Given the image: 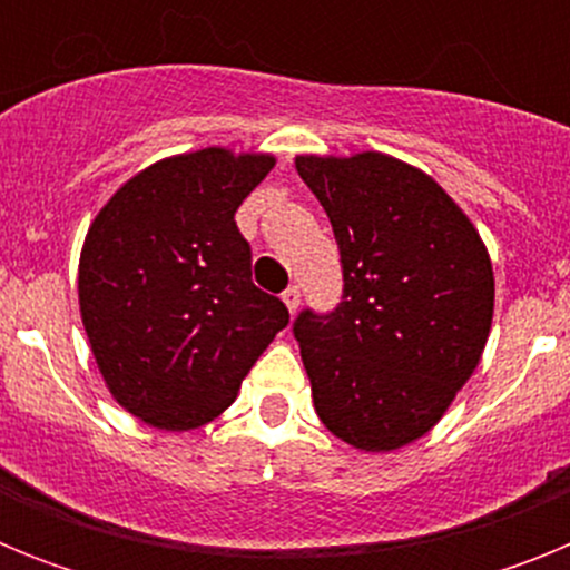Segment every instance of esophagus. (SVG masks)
<instances>
[{"mask_svg": "<svg viewBox=\"0 0 570 570\" xmlns=\"http://www.w3.org/2000/svg\"><path fill=\"white\" fill-rule=\"evenodd\" d=\"M282 302H285V308H288L291 314H296V308H299V288L291 285V288L282 294Z\"/></svg>", "mask_w": 570, "mask_h": 570, "instance_id": "34e87169", "label": "esophagus"}]
</instances>
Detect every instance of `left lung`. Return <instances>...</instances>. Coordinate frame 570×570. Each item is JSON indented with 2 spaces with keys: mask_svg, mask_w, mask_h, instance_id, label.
I'll use <instances>...</instances> for the list:
<instances>
[{
  "mask_svg": "<svg viewBox=\"0 0 570 570\" xmlns=\"http://www.w3.org/2000/svg\"><path fill=\"white\" fill-rule=\"evenodd\" d=\"M342 256L340 308L294 336L322 425L387 454L442 420L485 351L493 268L480 230L434 176L396 156L299 154Z\"/></svg>",
  "mask_w": 570,
  "mask_h": 570,
  "instance_id": "left-lung-1",
  "label": "left lung"
}]
</instances>
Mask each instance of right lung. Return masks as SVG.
I'll return each mask as SVG.
<instances>
[{"label": "right lung", "mask_w": 570, "mask_h": 570, "mask_svg": "<svg viewBox=\"0 0 570 570\" xmlns=\"http://www.w3.org/2000/svg\"><path fill=\"white\" fill-rule=\"evenodd\" d=\"M274 154L210 145L134 174L90 223L79 314L119 405L159 431L223 414L288 308L250 282L236 208Z\"/></svg>", "instance_id": "1"}]
</instances>
